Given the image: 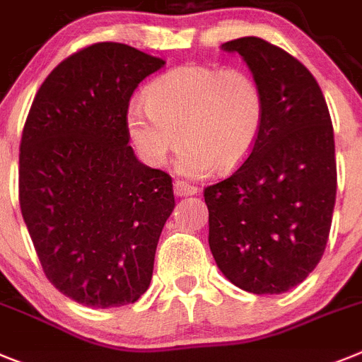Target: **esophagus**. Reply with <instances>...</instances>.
Masks as SVG:
<instances>
[{
    "label": "esophagus",
    "instance_id": "obj_1",
    "mask_svg": "<svg viewBox=\"0 0 362 362\" xmlns=\"http://www.w3.org/2000/svg\"><path fill=\"white\" fill-rule=\"evenodd\" d=\"M197 192H199V190H197V187H194V185H188L185 183V181H175L174 183V194L179 197L196 196Z\"/></svg>",
    "mask_w": 362,
    "mask_h": 362
}]
</instances>
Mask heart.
I'll return each mask as SVG.
<instances>
[{
  "mask_svg": "<svg viewBox=\"0 0 362 362\" xmlns=\"http://www.w3.org/2000/svg\"><path fill=\"white\" fill-rule=\"evenodd\" d=\"M264 122L265 95L255 76L199 64L157 76L146 102H132L126 110L139 157L159 168L185 143L175 168L188 177L238 168L255 150Z\"/></svg>",
  "mask_w": 362,
  "mask_h": 362,
  "instance_id": "obj_1",
  "label": "heart"
}]
</instances>
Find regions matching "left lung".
<instances>
[{
  "instance_id": "left-lung-1",
  "label": "left lung",
  "mask_w": 362,
  "mask_h": 362,
  "mask_svg": "<svg viewBox=\"0 0 362 362\" xmlns=\"http://www.w3.org/2000/svg\"><path fill=\"white\" fill-rule=\"evenodd\" d=\"M238 52L265 95L251 156L205 188L209 245L228 282L278 295L304 282L328 243L337 194L335 141L317 80L289 52L256 36L221 45Z\"/></svg>"
}]
</instances>
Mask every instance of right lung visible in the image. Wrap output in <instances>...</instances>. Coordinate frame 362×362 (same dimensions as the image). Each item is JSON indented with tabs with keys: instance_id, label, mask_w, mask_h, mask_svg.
I'll use <instances>...</instances> for the list:
<instances>
[{
	"instance_id": "1",
	"label": "right lung",
	"mask_w": 362,
	"mask_h": 362,
	"mask_svg": "<svg viewBox=\"0 0 362 362\" xmlns=\"http://www.w3.org/2000/svg\"><path fill=\"white\" fill-rule=\"evenodd\" d=\"M166 62L89 45L40 86L20 144V206L49 282L89 308L134 304L174 211L172 177L135 157L126 110Z\"/></svg>"
}]
</instances>
